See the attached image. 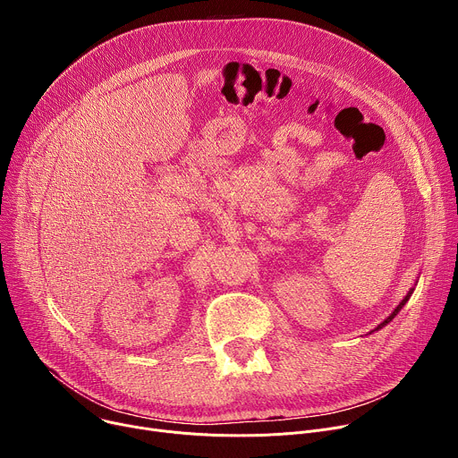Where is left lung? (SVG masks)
Listing matches in <instances>:
<instances>
[{
    "label": "left lung",
    "mask_w": 458,
    "mask_h": 458,
    "mask_svg": "<svg viewBox=\"0 0 458 458\" xmlns=\"http://www.w3.org/2000/svg\"><path fill=\"white\" fill-rule=\"evenodd\" d=\"M413 290H415V288H410V292H408V293H406V297H404V299H403V301H401V302H399V306H397V308H395V310H394V311H391V315H389V317H387V318H384V320H382V322H380V324H378V326H377V328H375V330H373V332H378V330H380V328H384V326H386V324H389V322H391V320H394V318H395V317H397V313H399V311H401V310H403V308H404V304H406V302H408V301H410V297H411V293H413ZM373 332H369V334H373Z\"/></svg>",
    "instance_id": "obj_1"
}]
</instances>
